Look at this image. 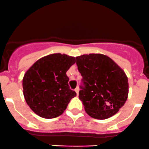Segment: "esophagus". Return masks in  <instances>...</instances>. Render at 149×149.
<instances>
[{"mask_svg": "<svg viewBox=\"0 0 149 149\" xmlns=\"http://www.w3.org/2000/svg\"><path fill=\"white\" fill-rule=\"evenodd\" d=\"M74 91H75V92H76L77 95H78V94H79V88H75Z\"/></svg>", "mask_w": 149, "mask_h": 149, "instance_id": "1", "label": "esophagus"}]
</instances>
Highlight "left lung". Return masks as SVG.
I'll use <instances>...</instances> for the list:
<instances>
[{"label":"left lung","instance_id":"1","mask_svg":"<svg viewBox=\"0 0 149 149\" xmlns=\"http://www.w3.org/2000/svg\"><path fill=\"white\" fill-rule=\"evenodd\" d=\"M82 77L79 98L87 114L105 120L118 112L128 96L127 77L111 58L101 54L76 57Z\"/></svg>","mask_w":149,"mask_h":149}]
</instances>
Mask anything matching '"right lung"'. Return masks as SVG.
<instances>
[{"mask_svg": "<svg viewBox=\"0 0 149 149\" xmlns=\"http://www.w3.org/2000/svg\"><path fill=\"white\" fill-rule=\"evenodd\" d=\"M75 62L73 56L53 54L40 58L26 72L22 80L23 94L35 114L45 119L63 114L77 95L70 88L66 74Z\"/></svg>", "mask_w": 149, "mask_h": 149, "instance_id": "obj_1", "label": "right lung"}]
</instances>
